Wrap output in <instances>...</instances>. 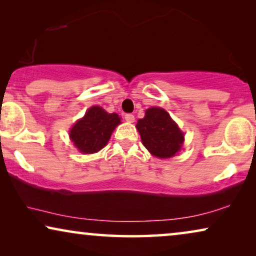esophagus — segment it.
Returning <instances> with one entry per match:
<instances>
[{"label": "esophagus", "mask_w": 256, "mask_h": 256, "mask_svg": "<svg viewBox=\"0 0 256 256\" xmlns=\"http://www.w3.org/2000/svg\"><path fill=\"white\" fill-rule=\"evenodd\" d=\"M124 118H126V121L130 122V124H132V122L135 121V116L132 114H126L124 115Z\"/></svg>", "instance_id": "obj_1"}]
</instances>
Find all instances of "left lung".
Here are the masks:
<instances>
[{
	"label": "left lung",
	"mask_w": 256,
	"mask_h": 256,
	"mask_svg": "<svg viewBox=\"0 0 256 256\" xmlns=\"http://www.w3.org/2000/svg\"><path fill=\"white\" fill-rule=\"evenodd\" d=\"M136 128L143 146L158 158L174 157L183 146L184 132L163 108H148L144 118L138 121Z\"/></svg>",
	"instance_id": "8db88e82"
}]
</instances>
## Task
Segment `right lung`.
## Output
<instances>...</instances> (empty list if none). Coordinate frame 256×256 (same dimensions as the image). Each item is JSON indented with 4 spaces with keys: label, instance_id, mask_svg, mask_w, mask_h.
<instances>
[{
    "label": "right lung",
    "instance_id": "add662e5",
    "mask_svg": "<svg viewBox=\"0 0 256 256\" xmlns=\"http://www.w3.org/2000/svg\"><path fill=\"white\" fill-rule=\"evenodd\" d=\"M121 124L116 113H107L100 106L90 107L70 130V138L82 154L98 152L110 141L112 132Z\"/></svg>",
    "mask_w": 256,
    "mask_h": 256
}]
</instances>
